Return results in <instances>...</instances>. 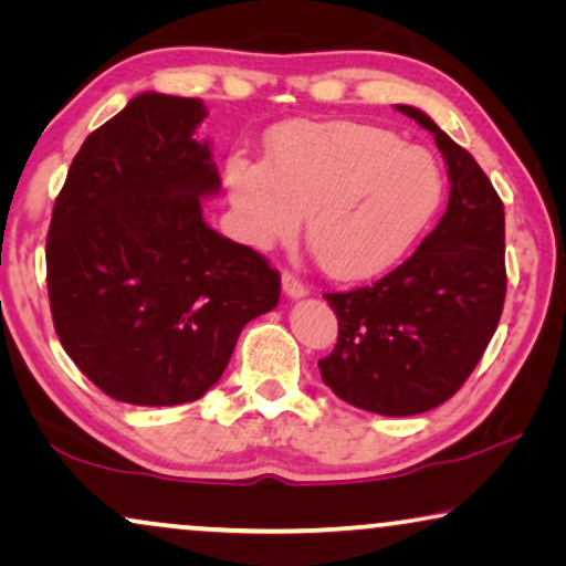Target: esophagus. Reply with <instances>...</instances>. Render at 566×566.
I'll list each match as a JSON object with an SVG mask.
<instances>
[{
    "label": "esophagus",
    "mask_w": 566,
    "mask_h": 566,
    "mask_svg": "<svg viewBox=\"0 0 566 566\" xmlns=\"http://www.w3.org/2000/svg\"><path fill=\"white\" fill-rule=\"evenodd\" d=\"M281 281H283V291H285V296H291V298H304L306 293H308L306 283L301 281L298 275H293L291 270H283Z\"/></svg>",
    "instance_id": "esophagus-1"
}]
</instances>
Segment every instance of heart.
<instances>
[{
    "label": "heart",
    "mask_w": 566,
    "mask_h": 566,
    "mask_svg": "<svg viewBox=\"0 0 566 566\" xmlns=\"http://www.w3.org/2000/svg\"><path fill=\"white\" fill-rule=\"evenodd\" d=\"M223 177L252 244L293 237L306 213V242L337 281L374 277L405 258L446 190L428 149L353 120L281 126L265 165L234 154Z\"/></svg>",
    "instance_id": "obj_1"
}]
</instances>
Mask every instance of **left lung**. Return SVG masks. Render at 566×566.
<instances>
[{"instance_id": "1", "label": "left lung", "mask_w": 566, "mask_h": 566, "mask_svg": "<svg viewBox=\"0 0 566 566\" xmlns=\"http://www.w3.org/2000/svg\"><path fill=\"white\" fill-rule=\"evenodd\" d=\"M436 136L451 198L412 258L374 285L324 293L337 345L322 381L347 405L386 417L436 409L482 360L505 306V206L467 149L422 111L397 105Z\"/></svg>"}]
</instances>
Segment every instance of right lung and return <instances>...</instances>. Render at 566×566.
I'll use <instances>...</instances> for the list:
<instances>
[{"instance_id": "obj_1", "label": "right lung", "mask_w": 566, "mask_h": 566, "mask_svg": "<svg viewBox=\"0 0 566 566\" xmlns=\"http://www.w3.org/2000/svg\"><path fill=\"white\" fill-rule=\"evenodd\" d=\"M196 97L144 92L84 138L53 203L45 283L69 358L107 397L196 401L239 332L281 298V273L203 221L221 188Z\"/></svg>"}]
</instances>
